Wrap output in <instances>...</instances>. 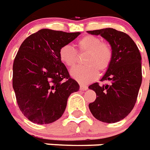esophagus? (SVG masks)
<instances>
[{"label":"esophagus","instance_id":"obj_1","mask_svg":"<svg viewBox=\"0 0 150 150\" xmlns=\"http://www.w3.org/2000/svg\"><path fill=\"white\" fill-rule=\"evenodd\" d=\"M80 89H81V91H87V90L88 89V87H87V86H86V85L81 84V86H80Z\"/></svg>","mask_w":150,"mask_h":150}]
</instances>
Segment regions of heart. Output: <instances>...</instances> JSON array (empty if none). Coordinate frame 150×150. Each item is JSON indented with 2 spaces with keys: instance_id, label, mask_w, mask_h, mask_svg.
Returning a JSON list of instances; mask_svg holds the SVG:
<instances>
[{
  "instance_id": "b5f03b06",
  "label": "heart",
  "mask_w": 150,
  "mask_h": 150,
  "mask_svg": "<svg viewBox=\"0 0 150 150\" xmlns=\"http://www.w3.org/2000/svg\"><path fill=\"white\" fill-rule=\"evenodd\" d=\"M80 52H87L83 59L86 65L80 66L70 71V75L81 83L94 81L98 75V70L103 72L109 67L112 60L111 46L94 35H86L76 42ZM61 62L68 67H74L78 61L76 51L70 45H64L59 52Z\"/></svg>"
}]
</instances>
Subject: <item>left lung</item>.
I'll list each match as a JSON object with an SVG mask.
<instances>
[{
	"label": "left lung",
	"mask_w": 150,
	"mask_h": 150,
	"mask_svg": "<svg viewBox=\"0 0 150 150\" xmlns=\"http://www.w3.org/2000/svg\"><path fill=\"white\" fill-rule=\"evenodd\" d=\"M100 35L111 45L112 60L100 81L108 84L94 83L89 89L96 93L97 98L89 104L94 118L106 123L122 120L135 106L142 83V58L137 45L127 34L107 28L87 31Z\"/></svg>",
	"instance_id": "8db88e82"
}]
</instances>
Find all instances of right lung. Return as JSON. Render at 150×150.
Listing matches in <instances>:
<instances>
[{
    "instance_id": "obj_1",
    "label": "right lung",
    "mask_w": 150,
    "mask_h": 150,
    "mask_svg": "<svg viewBox=\"0 0 150 150\" xmlns=\"http://www.w3.org/2000/svg\"><path fill=\"white\" fill-rule=\"evenodd\" d=\"M81 32L43 28L22 42L13 64V88L24 115L36 124H50L65 111L69 96L80 85L61 62V48Z\"/></svg>"
}]
</instances>
